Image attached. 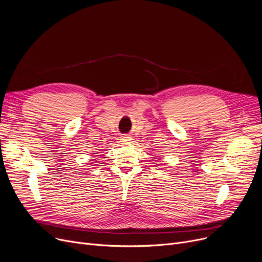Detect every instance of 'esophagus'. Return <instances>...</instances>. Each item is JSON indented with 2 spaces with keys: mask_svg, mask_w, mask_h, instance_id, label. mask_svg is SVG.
<instances>
[{
  "mask_svg": "<svg viewBox=\"0 0 262 262\" xmlns=\"http://www.w3.org/2000/svg\"><path fill=\"white\" fill-rule=\"evenodd\" d=\"M132 140H133L132 137H129L128 135H124V136L121 137V142H122L123 144H127V143H129Z\"/></svg>",
  "mask_w": 262,
  "mask_h": 262,
  "instance_id": "1",
  "label": "esophagus"
}]
</instances>
